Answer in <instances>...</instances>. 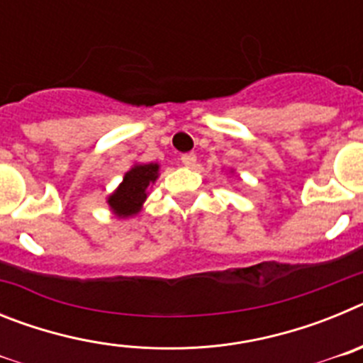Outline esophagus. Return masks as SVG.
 <instances>
[{
    "label": "esophagus",
    "instance_id": "1",
    "mask_svg": "<svg viewBox=\"0 0 363 363\" xmlns=\"http://www.w3.org/2000/svg\"><path fill=\"white\" fill-rule=\"evenodd\" d=\"M182 163H184L185 167H194L196 165V154L194 152H187L182 156Z\"/></svg>",
    "mask_w": 363,
    "mask_h": 363
}]
</instances>
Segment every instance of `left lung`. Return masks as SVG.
Here are the masks:
<instances>
[{"label":"left lung","instance_id":"left-lung-1","mask_svg":"<svg viewBox=\"0 0 363 363\" xmlns=\"http://www.w3.org/2000/svg\"><path fill=\"white\" fill-rule=\"evenodd\" d=\"M230 172H234V171H230Z\"/></svg>","mask_w":363,"mask_h":363}]
</instances>
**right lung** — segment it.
<instances>
[{
    "mask_svg": "<svg viewBox=\"0 0 363 363\" xmlns=\"http://www.w3.org/2000/svg\"><path fill=\"white\" fill-rule=\"evenodd\" d=\"M160 176L158 163H134L121 184L107 196L108 209L120 220L136 216L143 209L149 191Z\"/></svg>",
    "mask_w": 363,
    "mask_h": 363,
    "instance_id": "1",
    "label": "right lung"
}]
</instances>
